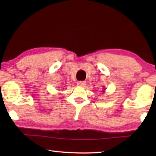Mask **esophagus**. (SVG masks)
I'll use <instances>...</instances> for the list:
<instances>
[{
    "mask_svg": "<svg viewBox=\"0 0 156 156\" xmlns=\"http://www.w3.org/2000/svg\"><path fill=\"white\" fill-rule=\"evenodd\" d=\"M76 84H77V85H79V86L84 87L85 85H86V82H84V81H79Z\"/></svg>",
    "mask_w": 156,
    "mask_h": 156,
    "instance_id": "esophagus-1",
    "label": "esophagus"
}]
</instances>
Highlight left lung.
<instances>
[{
  "label": "left lung",
  "instance_id": "left-lung-1",
  "mask_svg": "<svg viewBox=\"0 0 156 156\" xmlns=\"http://www.w3.org/2000/svg\"><path fill=\"white\" fill-rule=\"evenodd\" d=\"M105 91V90H102V92H104Z\"/></svg>",
  "mask_w": 156,
  "mask_h": 156
}]
</instances>
